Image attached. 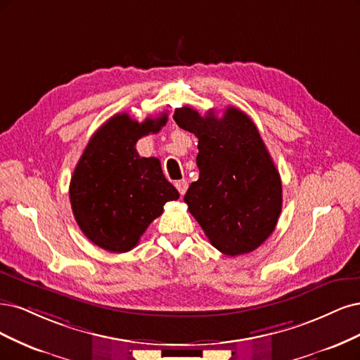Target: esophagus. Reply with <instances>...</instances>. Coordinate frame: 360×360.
<instances>
[{
  "instance_id": "obj_1",
  "label": "esophagus",
  "mask_w": 360,
  "mask_h": 360,
  "mask_svg": "<svg viewBox=\"0 0 360 360\" xmlns=\"http://www.w3.org/2000/svg\"><path fill=\"white\" fill-rule=\"evenodd\" d=\"M175 187L178 188L179 194L184 195L185 191H187V188H188V181L187 179H179V181L175 182Z\"/></svg>"
}]
</instances>
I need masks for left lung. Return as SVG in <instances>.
Returning a JSON list of instances; mask_svg holds the SVG:
<instances>
[{
	"mask_svg": "<svg viewBox=\"0 0 360 360\" xmlns=\"http://www.w3.org/2000/svg\"><path fill=\"white\" fill-rule=\"evenodd\" d=\"M173 120L199 139V179L184 197L212 245L226 256L259 248L278 223L283 206L281 178L257 127L229 106L221 118L178 108Z\"/></svg>",
	"mask_w": 360,
	"mask_h": 360,
	"instance_id": "left-lung-1",
	"label": "left lung"
}]
</instances>
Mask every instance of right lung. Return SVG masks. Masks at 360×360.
<instances>
[{
  "instance_id": "right-lung-1",
  "label": "right lung",
  "mask_w": 360,
  "mask_h": 360,
  "mask_svg": "<svg viewBox=\"0 0 360 360\" xmlns=\"http://www.w3.org/2000/svg\"><path fill=\"white\" fill-rule=\"evenodd\" d=\"M166 122L167 113L143 122L118 113L89 139L70 181V203L80 230L97 247L130 251L163 206L179 199L160 160L136 150L139 139Z\"/></svg>"
}]
</instances>
